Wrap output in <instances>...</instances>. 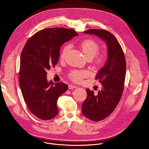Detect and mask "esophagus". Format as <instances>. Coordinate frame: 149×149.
I'll return each instance as SVG.
<instances>
[{
    "label": "esophagus",
    "mask_w": 149,
    "mask_h": 149,
    "mask_svg": "<svg viewBox=\"0 0 149 149\" xmlns=\"http://www.w3.org/2000/svg\"><path fill=\"white\" fill-rule=\"evenodd\" d=\"M77 88V86H74V85H72V84H70L68 86L69 89H73V88Z\"/></svg>",
    "instance_id": "34e87169"
}]
</instances>
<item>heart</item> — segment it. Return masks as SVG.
Instances as JSON below:
<instances>
[{
    "label": "heart",
    "instance_id": "obj_1",
    "mask_svg": "<svg viewBox=\"0 0 149 149\" xmlns=\"http://www.w3.org/2000/svg\"><path fill=\"white\" fill-rule=\"evenodd\" d=\"M80 48L87 59H93L95 64L97 66H102L106 61V55L103 53H98L100 47L99 44L95 40L91 39H87L82 40L80 44ZM70 49L69 46H65L63 48L60 59H64L68 51ZM89 75V72L86 70H74L68 74V77L74 82L79 83L83 79Z\"/></svg>",
    "mask_w": 149,
    "mask_h": 149
}]
</instances>
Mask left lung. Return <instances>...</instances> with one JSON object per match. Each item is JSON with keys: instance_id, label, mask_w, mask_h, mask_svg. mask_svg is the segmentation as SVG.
<instances>
[{"instance_id": "left-lung-1", "label": "left lung", "mask_w": 149, "mask_h": 149, "mask_svg": "<svg viewBox=\"0 0 149 149\" xmlns=\"http://www.w3.org/2000/svg\"><path fill=\"white\" fill-rule=\"evenodd\" d=\"M84 33L97 36L107 45V61L95 77V79L101 84L102 89L95 95L93 91L87 88V98L82 104V114L92 121H99L113 112L121 99L124 87L126 62L120 44L111 32L91 29Z\"/></svg>"}]
</instances>
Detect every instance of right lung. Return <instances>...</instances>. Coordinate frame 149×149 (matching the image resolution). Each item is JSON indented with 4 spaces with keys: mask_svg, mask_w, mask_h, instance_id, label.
Here are the masks:
<instances>
[{
    "mask_svg": "<svg viewBox=\"0 0 149 149\" xmlns=\"http://www.w3.org/2000/svg\"><path fill=\"white\" fill-rule=\"evenodd\" d=\"M78 34L62 28L40 30L26 42L20 55L19 81L24 101L31 112L42 120L58 113L57 100L68 88L67 84L47 79V70L58 62L60 47Z\"/></svg>",
    "mask_w": 149,
    "mask_h": 149,
    "instance_id": "right-lung-1",
    "label": "right lung"
}]
</instances>
